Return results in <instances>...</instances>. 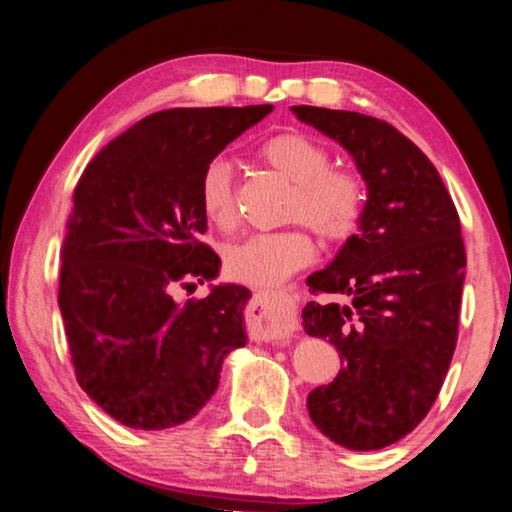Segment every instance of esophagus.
<instances>
[{
    "mask_svg": "<svg viewBox=\"0 0 512 512\" xmlns=\"http://www.w3.org/2000/svg\"><path fill=\"white\" fill-rule=\"evenodd\" d=\"M255 305L262 310V314H266V310L280 312V316L285 321H291V316H294V312H296L294 298L287 294H273V291H255ZM266 337H269L271 342H280V339L289 337V332H287V328H282V330L269 332Z\"/></svg>",
    "mask_w": 512,
    "mask_h": 512,
    "instance_id": "1",
    "label": "esophagus"
}]
</instances>
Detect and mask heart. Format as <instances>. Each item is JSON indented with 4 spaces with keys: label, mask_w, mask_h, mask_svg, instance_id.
Returning a JSON list of instances; mask_svg holds the SVG:
<instances>
[{
    "label": "heart",
    "mask_w": 512,
    "mask_h": 512,
    "mask_svg": "<svg viewBox=\"0 0 512 512\" xmlns=\"http://www.w3.org/2000/svg\"><path fill=\"white\" fill-rule=\"evenodd\" d=\"M257 154L291 182L285 218L296 223L234 243L225 253V271L243 285L278 287L314 259V239L303 222L326 243H342L358 232L367 209V184L351 168L330 166L328 150L300 132L269 136ZM198 200L212 225L221 230L237 225L232 166L223 157L202 168Z\"/></svg>",
    "instance_id": "obj_1"
}]
</instances>
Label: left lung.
I'll return each mask as SVG.
<instances>
[{"label": "left lung", "instance_id": "1", "mask_svg": "<svg viewBox=\"0 0 512 512\" xmlns=\"http://www.w3.org/2000/svg\"><path fill=\"white\" fill-rule=\"evenodd\" d=\"M353 154L369 198L360 232L328 269L307 278L316 303L303 328L342 355L344 369L307 396L314 426L355 451L383 449L421 424L456 351L465 243L437 168L385 120L355 111L291 107Z\"/></svg>", "mask_w": 512, "mask_h": 512}]
</instances>
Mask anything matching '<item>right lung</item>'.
Returning a JSON list of instances; mask_svg holds the SVG:
<instances>
[{
    "label": "right lung",
    "mask_w": 512,
    "mask_h": 512,
    "mask_svg": "<svg viewBox=\"0 0 512 512\" xmlns=\"http://www.w3.org/2000/svg\"><path fill=\"white\" fill-rule=\"evenodd\" d=\"M271 111H157L104 145L79 177L59 307L81 389L120 424L161 431L196 417L225 355L246 344V287H214L184 305L170 291L218 275L221 257L200 241V173Z\"/></svg>",
    "instance_id": "add662e5"
}]
</instances>
